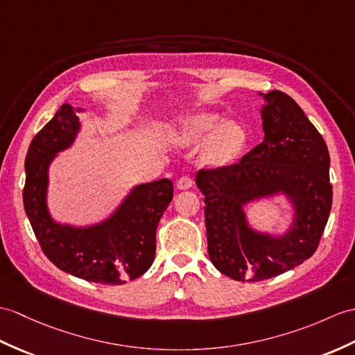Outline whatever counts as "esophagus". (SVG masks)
Here are the masks:
<instances>
[{"mask_svg": "<svg viewBox=\"0 0 355 355\" xmlns=\"http://www.w3.org/2000/svg\"><path fill=\"white\" fill-rule=\"evenodd\" d=\"M193 186V180L191 177H181L177 180V189L178 191H186Z\"/></svg>", "mask_w": 355, "mask_h": 355, "instance_id": "obj_1", "label": "esophagus"}]
</instances>
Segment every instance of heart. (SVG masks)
I'll use <instances>...</instances> for the list:
<instances>
[{
  "label": "heart",
  "instance_id": "1",
  "mask_svg": "<svg viewBox=\"0 0 355 355\" xmlns=\"http://www.w3.org/2000/svg\"><path fill=\"white\" fill-rule=\"evenodd\" d=\"M178 148H196L202 143V160L211 166H225L236 160L245 145V131L233 121H222L218 114L198 113L181 119L168 135Z\"/></svg>",
  "mask_w": 355,
  "mask_h": 355
}]
</instances>
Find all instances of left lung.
Wrapping results in <instances>:
<instances>
[{
  "label": "left lung",
  "instance_id": "8db88e82",
  "mask_svg": "<svg viewBox=\"0 0 355 355\" xmlns=\"http://www.w3.org/2000/svg\"><path fill=\"white\" fill-rule=\"evenodd\" d=\"M263 142L232 166L198 171L205 196L207 250L215 268L237 282H261L315 254L333 202L325 140L282 90L259 94ZM283 196L291 211L282 234L255 229L245 209Z\"/></svg>",
  "mask_w": 355,
  "mask_h": 355
}]
</instances>
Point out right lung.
<instances>
[{
    "mask_svg": "<svg viewBox=\"0 0 355 355\" xmlns=\"http://www.w3.org/2000/svg\"><path fill=\"white\" fill-rule=\"evenodd\" d=\"M63 104L31 140L26 157L24 209L40 248L66 274L100 284H125L151 268L155 232L174 195L168 178L137 184L109 216L89 225L62 224L48 209L49 166L81 131L77 113Z\"/></svg>",
    "mask_w": 355,
    "mask_h": 355,
    "instance_id": "right-lung-1",
    "label": "right lung"
}]
</instances>
